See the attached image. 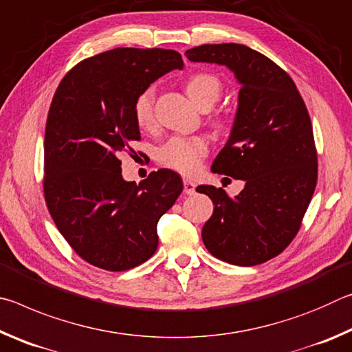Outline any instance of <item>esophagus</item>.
Wrapping results in <instances>:
<instances>
[{"label": "esophagus", "mask_w": 352, "mask_h": 352, "mask_svg": "<svg viewBox=\"0 0 352 352\" xmlns=\"http://www.w3.org/2000/svg\"><path fill=\"white\" fill-rule=\"evenodd\" d=\"M183 186H184V194L192 195L195 192V183L192 180H188V178H184Z\"/></svg>", "instance_id": "obj_1"}]
</instances>
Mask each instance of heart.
Wrapping results in <instances>:
<instances>
[{
  "label": "heart",
  "mask_w": 352,
  "mask_h": 352,
  "mask_svg": "<svg viewBox=\"0 0 352 352\" xmlns=\"http://www.w3.org/2000/svg\"><path fill=\"white\" fill-rule=\"evenodd\" d=\"M186 93L197 107H211L222 93V82L216 74L195 73L186 80ZM153 88H146L138 94L133 104L135 121L141 129H151L155 122L153 113ZM208 152V142L201 136H174L160 148L158 160L168 168L175 169L182 174L197 172L201 158Z\"/></svg>",
  "instance_id": "b5f03b06"
}]
</instances>
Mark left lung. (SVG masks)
I'll list each match as a JSON object with an SVG mask.
<instances>
[{
    "mask_svg": "<svg viewBox=\"0 0 352 352\" xmlns=\"http://www.w3.org/2000/svg\"><path fill=\"white\" fill-rule=\"evenodd\" d=\"M186 57L223 65L241 83L233 129L211 170L245 186L236 197L222 188H197L214 205L201 239L208 252L228 264H262L294 241L317 186L306 104L283 68L245 45H201L188 50Z\"/></svg>",
    "mask_w": 352,
    "mask_h": 352,
    "instance_id": "obj_1",
    "label": "left lung"
}]
</instances>
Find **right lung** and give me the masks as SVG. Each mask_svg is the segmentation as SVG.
Returning <instances> with one entry per match:
<instances>
[{
	"label": "right lung",
	"instance_id": "add662e5",
	"mask_svg": "<svg viewBox=\"0 0 352 352\" xmlns=\"http://www.w3.org/2000/svg\"><path fill=\"white\" fill-rule=\"evenodd\" d=\"M172 69L177 51L116 47L77 63L58 83L45 130L47 210L88 264L124 272L157 252V223L183 190L177 172L160 169L136 184L122 178L121 152L140 141L133 104Z\"/></svg>",
	"mask_w": 352,
	"mask_h": 352
}]
</instances>
